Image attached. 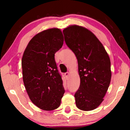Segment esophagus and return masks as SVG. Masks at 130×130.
Segmentation results:
<instances>
[{
	"mask_svg": "<svg viewBox=\"0 0 130 130\" xmlns=\"http://www.w3.org/2000/svg\"><path fill=\"white\" fill-rule=\"evenodd\" d=\"M69 72H66V73H64V76H65V77L67 79L68 78V76H69Z\"/></svg>",
	"mask_w": 130,
	"mask_h": 130,
	"instance_id": "1",
	"label": "esophagus"
}]
</instances>
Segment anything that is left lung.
Instances as JSON below:
<instances>
[{
    "mask_svg": "<svg viewBox=\"0 0 130 130\" xmlns=\"http://www.w3.org/2000/svg\"><path fill=\"white\" fill-rule=\"evenodd\" d=\"M65 41L78 61L80 85L74 94L77 107L96 109L103 101L111 78V61L102 43L86 28L70 26L63 30Z\"/></svg>",
    "mask_w": 130,
    "mask_h": 130,
    "instance_id": "obj_1",
    "label": "left lung"
}]
</instances>
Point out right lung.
Here are the masks:
<instances>
[{"label": "right lung", "instance_id": "right-lung-1", "mask_svg": "<svg viewBox=\"0 0 130 130\" xmlns=\"http://www.w3.org/2000/svg\"><path fill=\"white\" fill-rule=\"evenodd\" d=\"M63 43L59 28L44 30L31 39L22 59L23 80L30 99L45 111L58 108L65 93L54 58Z\"/></svg>", "mask_w": 130, "mask_h": 130}]
</instances>
